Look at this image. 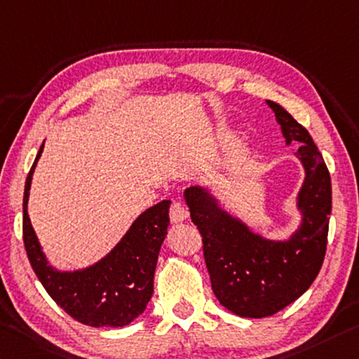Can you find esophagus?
<instances>
[{
  "instance_id": "obj_1",
  "label": "esophagus",
  "mask_w": 359,
  "mask_h": 359,
  "mask_svg": "<svg viewBox=\"0 0 359 359\" xmlns=\"http://www.w3.org/2000/svg\"><path fill=\"white\" fill-rule=\"evenodd\" d=\"M169 215H170V220H172L174 224H180V222H184V220H187V217H189V209H187L184 203L175 201V203H172V206H170V209H169Z\"/></svg>"
}]
</instances>
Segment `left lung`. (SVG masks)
<instances>
[{"label": "left lung", "mask_w": 359, "mask_h": 359, "mask_svg": "<svg viewBox=\"0 0 359 359\" xmlns=\"http://www.w3.org/2000/svg\"><path fill=\"white\" fill-rule=\"evenodd\" d=\"M286 145L299 142L295 156L305 170L297 195L299 229L287 240L259 235L222 209L206 187L184 191L193 224L203 236L204 260L212 291L222 306L243 318H265L297 300L315 281L326 255L332 209L331 175L302 124L276 102L266 100Z\"/></svg>", "instance_id": "obj_1"}]
</instances>
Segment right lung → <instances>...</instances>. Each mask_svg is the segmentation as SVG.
<instances>
[{"label":"right lung","mask_w":359,"mask_h":359,"mask_svg":"<svg viewBox=\"0 0 359 359\" xmlns=\"http://www.w3.org/2000/svg\"><path fill=\"white\" fill-rule=\"evenodd\" d=\"M44 149L39 147L27 175L24 191V244L33 271L73 320L93 327H123L145 311L153 295L158 254L169 225V200L144 210L119 243L95 264L81 270L62 271L49 265L28 217V196L33 172Z\"/></svg>","instance_id":"obj_1"}]
</instances>
